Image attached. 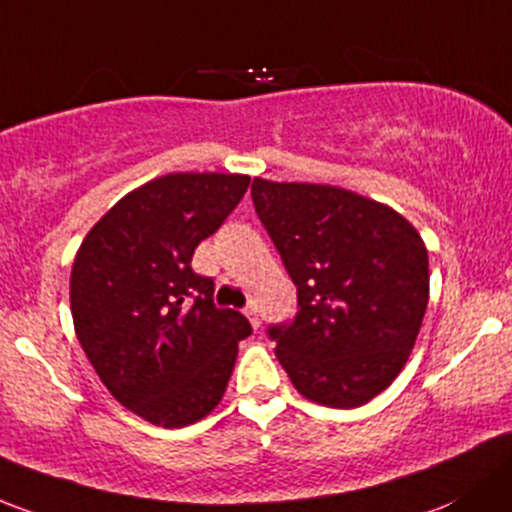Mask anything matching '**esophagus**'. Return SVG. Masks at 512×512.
Masks as SVG:
<instances>
[{
	"label": "esophagus",
	"mask_w": 512,
	"mask_h": 512,
	"mask_svg": "<svg viewBox=\"0 0 512 512\" xmlns=\"http://www.w3.org/2000/svg\"><path fill=\"white\" fill-rule=\"evenodd\" d=\"M245 316L250 319V324L255 328H260V314H257V306L255 304H247L245 306Z\"/></svg>",
	"instance_id": "obj_1"
}]
</instances>
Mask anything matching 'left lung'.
<instances>
[{
  "label": "left lung",
  "instance_id": "1",
  "mask_svg": "<svg viewBox=\"0 0 512 512\" xmlns=\"http://www.w3.org/2000/svg\"><path fill=\"white\" fill-rule=\"evenodd\" d=\"M252 203L297 284L292 324L267 328L301 395L353 410L405 368L429 301V257L385 203L324 184L252 181Z\"/></svg>",
  "mask_w": 512,
  "mask_h": 512
}]
</instances>
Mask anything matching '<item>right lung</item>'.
Segmentation results:
<instances>
[{
    "label": "right lung",
    "instance_id": "right-lung-1",
    "mask_svg": "<svg viewBox=\"0 0 512 512\" xmlns=\"http://www.w3.org/2000/svg\"><path fill=\"white\" fill-rule=\"evenodd\" d=\"M247 186L242 174L159 176L120 198L75 255V336L110 395L157 427L213 412L252 333L240 311L213 304V279L191 270Z\"/></svg>",
    "mask_w": 512,
    "mask_h": 512
}]
</instances>
